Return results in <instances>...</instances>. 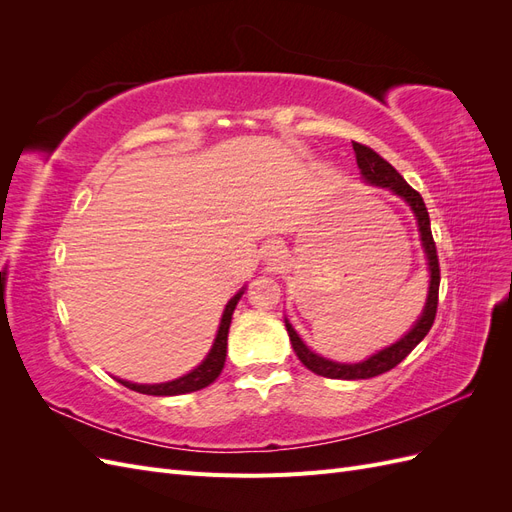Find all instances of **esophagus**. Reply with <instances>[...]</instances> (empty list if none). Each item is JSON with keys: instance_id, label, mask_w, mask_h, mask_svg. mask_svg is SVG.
I'll return each mask as SVG.
<instances>
[{"instance_id": "34e87169", "label": "esophagus", "mask_w": 512, "mask_h": 512, "mask_svg": "<svg viewBox=\"0 0 512 512\" xmlns=\"http://www.w3.org/2000/svg\"><path fill=\"white\" fill-rule=\"evenodd\" d=\"M267 256H271V260H277V256H280V245H269Z\"/></svg>"}]
</instances>
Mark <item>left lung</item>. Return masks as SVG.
<instances>
[{
  "instance_id": "left-lung-1",
  "label": "left lung",
  "mask_w": 512,
  "mask_h": 512,
  "mask_svg": "<svg viewBox=\"0 0 512 512\" xmlns=\"http://www.w3.org/2000/svg\"><path fill=\"white\" fill-rule=\"evenodd\" d=\"M352 149L356 153V164L361 168V175L367 183L371 185H380V188H389L391 192H395L397 196H401L410 205V209L416 215L418 222V230H421V241L425 247L427 254V265H429V294H427V303L421 318L416 320L414 327L399 339L397 344L380 350L378 354L369 356L367 361L363 363H335L324 359V356H318L316 352L309 350L301 337L297 335V331L292 329V324L286 320V331L290 335V342L294 352H297L299 361L309 369L314 371L318 376L324 378H337V380H367L384 374V371H391L393 367H397L406 356L421 344V339L429 333L433 320H436V312H438V290H440V262H438V252H436V241H433L431 235V224H429V213L427 207L423 203V196L418 194L414 188H410L408 181L401 177L397 170L386 162L382 156L361 143H352Z\"/></svg>"
}]
</instances>
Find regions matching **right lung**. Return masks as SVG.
Listing matches in <instances>:
<instances>
[{
  "mask_svg": "<svg viewBox=\"0 0 512 512\" xmlns=\"http://www.w3.org/2000/svg\"><path fill=\"white\" fill-rule=\"evenodd\" d=\"M243 290H239L235 297H232L224 309L222 314V322L218 335H215V342L207 354V359L200 363L196 369H192L190 374H185L173 382H164V384H134L128 380H119L123 386L128 389L143 393V395H158V397H166V395H183V393H192V391H200L209 386L215 378L222 374V367L226 361V344H228V329H230V320H232V312L241 299Z\"/></svg>",
  "mask_w": 512,
  "mask_h": 512,
  "instance_id": "add662e5",
  "label": "right lung"
}]
</instances>
